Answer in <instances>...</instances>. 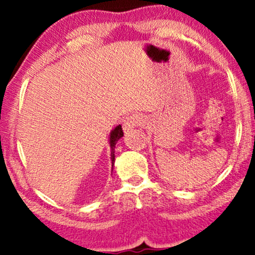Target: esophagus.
Masks as SVG:
<instances>
[{
	"label": "esophagus",
	"mask_w": 255,
	"mask_h": 255,
	"mask_svg": "<svg viewBox=\"0 0 255 255\" xmlns=\"http://www.w3.org/2000/svg\"><path fill=\"white\" fill-rule=\"evenodd\" d=\"M144 123H145V120L141 115H138V114L130 115V116H128L127 120L124 121L123 130L127 132L135 127H140V125H142Z\"/></svg>",
	"instance_id": "obj_1"
}]
</instances>
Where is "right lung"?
Segmentation results:
<instances>
[{
    "mask_svg": "<svg viewBox=\"0 0 255 255\" xmlns=\"http://www.w3.org/2000/svg\"><path fill=\"white\" fill-rule=\"evenodd\" d=\"M124 135V132L122 130L121 125H118L113 130L110 134V147H111V161H113V167H114V162H115V145L116 142L120 140V139Z\"/></svg>",
    "mask_w": 255,
    "mask_h": 255,
    "instance_id": "add662e5",
    "label": "right lung"
}]
</instances>
